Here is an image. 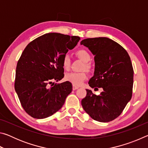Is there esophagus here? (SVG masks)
I'll return each mask as SVG.
<instances>
[{
  "label": "esophagus",
  "instance_id": "1",
  "mask_svg": "<svg viewBox=\"0 0 148 148\" xmlns=\"http://www.w3.org/2000/svg\"><path fill=\"white\" fill-rule=\"evenodd\" d=\"M79 87L78 86H74V85H73V86H72V89L73 90H76L77 89H78Z\"/></svg>",
  "mask_w": 148,
  "mask_h": 148
}]
</instances>
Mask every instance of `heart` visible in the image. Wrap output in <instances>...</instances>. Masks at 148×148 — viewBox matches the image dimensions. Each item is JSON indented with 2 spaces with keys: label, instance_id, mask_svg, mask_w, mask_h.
I'll return each mask as SVG.
<instances>
[{
  "label": "heart",
  "instance_id": "b5f03b06",
  "mask_svg": "<svg viewBox=\"0 0 148 148\" xmlns=\"http://www.w3.org/2000/svg\"><path fill=\"white\" fill-rule=\"evenodd\" d=\"M76 56L84 62L83 69L87 71H90L91 69V65L89 61L91 60V56L87 50L85 49H78L76 52ZM71 57L68 54H66L63 57L62 60V65L64 70H68L71 66ZM87 74L86 72H70L66 74L65 79L66 81L71 82L74 86H80L84 80L87 78Z\"/></svg>",
  "mask_w": 148,
  "mask_h": 148
}]
</instances>
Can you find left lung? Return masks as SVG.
<instances>
[{
  "label": "left lung",
  "instance_id": "1",
  "mask_svg": "<svg viewBox=\"0 0 148 148\" xmlns=\"http://www.w3.org/2000/svg\"><path fill=\"white\" fill-rule=\"evenodd\" d=\"M80 43L95 56V73L89 86L95 90L103 89L100 95L86 89L82 107L95 121H111L120 116L131 99L134 71L131 58L121 45L106 37L84 39Z\"/></svg>",
  "mask_w": 148,
  "mask_h": 148
}]
</instances>
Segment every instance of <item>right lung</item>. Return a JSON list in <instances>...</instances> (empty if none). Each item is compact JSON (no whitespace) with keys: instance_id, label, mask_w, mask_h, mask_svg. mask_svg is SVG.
<instances>
[{"instance_id":"obj_1","label":"right lung","mask_w":148,"mask_h":148,"mask_svg":"<svg viewBox=\"0 0 148 148\" xmlns=\"http://www.w3.org/2000/svg\"><path fill=\"white\" fill-rule=\"evenodd\" d=\"M79 36L47 33L30 42L17 62L15 90L23 108L36 119L52 116L61 108L72 90L64 77L63 57L76 46Z\"/></svg>"}]
</instances>
